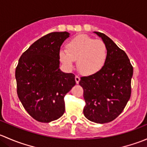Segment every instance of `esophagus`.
<instances>
[{"label":"esophagus","mask_w":147,"mask_h":147,"mask_svg":"<svg viewBox=\"0 0 147 147\" xmlns=\"http://www.w3.org/2000/svg\"><path fill=\"white\" fill-rule=\"evenodd\" d=\"M80 80V77L77 76L76 75V76H75V81H76L77 84H78V83H79Z\"/></svg>","instance_id":"esophagus-1"}]
</instances>
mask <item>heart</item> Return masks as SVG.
<instances>
[{
	"mask_svg": "<svg viewBox=\"0 0 147 147\" xmlns=\"http://www.w3.org/2000/svg\"><path fill=\"white\" fill-rule=\"evenodd\" d=\"M60 60L67 69H72L75 60L78 68L85 75H92L101 70L107 58V49L101 40H95L87 35H80L67 44V50L59 53Z\"/></svg>",
	"mask_w": 147,
	"mask_h": 147,
	"instance_id": "heart-1",
	"label": "heart"
}]
</instances>
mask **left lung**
<instances>
[{
  "instance_id": "8db88e82",
  "label": "left lung",
  "mask_w": 147,
  "mask_h": 147,
  "mask_svg": "<svg viewBox=\"0 0 147 147\" xmlns=\"http://www.w3.org/2000/svg\"><path fill=\"white\" fill-rule=\"evenodd\" d=\"M97 34L105 43L107 58L101 70L82 77L80 85L84 90V117L90 121L105 124L116 119L131 97L133 67L124 50L104 33Z\"/></svg>"
}]
</instances>
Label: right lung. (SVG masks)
<instances>
[{"label": "right lung", "mask_w": 147, "mask_h": 147, "mask_svg": "<svg viewBox=\"0 0 147 147\" xmlns=\"http://www.w3.org/2000/svg\"><path fill=\"white\" fill-rule=\"evenodd\" d=\"M67 32H54L35 41L23 53L16 69L17 93L33 119L50 122L65 112L64 97L75 85V75L60 69V47Z\"/></svg>", "instance_id": "1"}]
</instances>
